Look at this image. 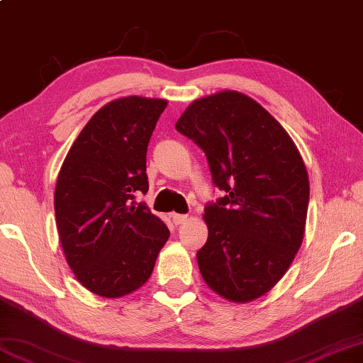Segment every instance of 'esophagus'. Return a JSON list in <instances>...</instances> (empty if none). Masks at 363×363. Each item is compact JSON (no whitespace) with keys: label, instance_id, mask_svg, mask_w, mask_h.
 <instances>
[{"label":"esophagus","instance_id":"34e87169","mask_svg":"<svg viewBox=\"0 0 363 363\" xmlns=\"http://www.w3.org/2000/svg\"><path fill=\"white\" fill-rule=\"evenodd\" d=\"M171 217H172V222H174V224H176V225L184 224V222L187 220V216H186V214H172Z\"/></svg>","mask_w":363,"mask_h":363}]
</instances>
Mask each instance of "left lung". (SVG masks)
<instances>
[{"mask_svg": "<svg viewBox=\"0 0 363 363\" xmlns=\"http://www.w3.org/2000/svg\"><path fill=\"white\" fill-rule=\"evenodd\" d=\"M207 157L212 184L207 242L197 250L202 279L232 302L254 301L287 272L303 239L308 177L286 129L235 91L197 99L176 123Z\"/></svg>", "mask_w": 363, "mask_h": 363, "instance_id": "obj_1", "label": "left lung"}]
</instances>
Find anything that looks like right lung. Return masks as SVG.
I'll use <instances>...</instances> for the list:
<instances>
[{
    "mask_svg": "<svg viewBox=\"0 0 363 363\" xmlns=\"http://www.w3.org/2000/svg\"><path fill=\"white\" fill-rule=\"evenodd\" d=\"M164 99L139 96L101 108L76 138L55 192L56 225L76 279L123 297L151 277L169 229L136 196L149 189L146 152Z\"/></svg>",
    "mask_w": 363,
    "mask_h": 363,
    "instance_id": "right-lung-1",
    "label": "right lung"
}]
</instances>
